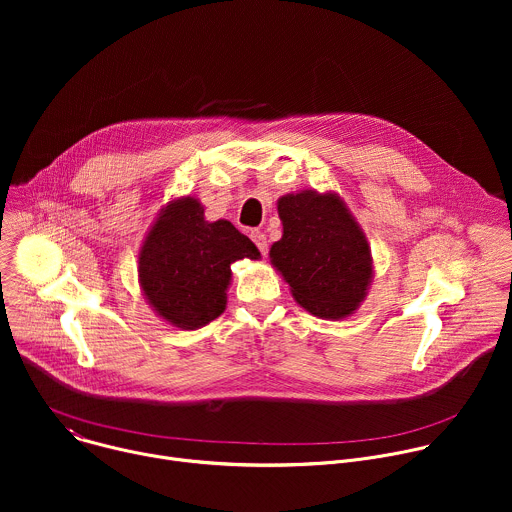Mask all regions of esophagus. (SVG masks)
I'll list each match as a JSON object with an SVG mask.
<instances>
[{
    "label": "esophagus",
    "mask_w": 512,
    "mask_h": 512,
    "mask_svg": "<svg viewBox=\"0 0 512 512\" xmlns=\"http://www.w3.org/2000/svg\"><path fill=\"white\" fill-rule=\"evenodd\" d=\"M251 239H253V243L257 245V249L261 251V255H267V249H269L267 237H265L261 231H251Z\"/></svg>",
    "instance_id": "esophagus-1"
}]
</instances>
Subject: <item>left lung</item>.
<instances>
[{
  "label": "left lung",
  "instance_id": "left-lung-1",
  "mask_svg": "<svg viewBox=\"0 0 512 512\" xmlns=\"http://www.w3.org/2000/svg\"><path fill=\"white\" fill-rule=\"evenodd\" d=\"M283 235L269 259L310 314L342 320L369 294L373 255L367 235L336 192L302 190L277 200Z\"/></svg>",
  "mask_w": 512,
  "mask_h": 512
}]
</instances>
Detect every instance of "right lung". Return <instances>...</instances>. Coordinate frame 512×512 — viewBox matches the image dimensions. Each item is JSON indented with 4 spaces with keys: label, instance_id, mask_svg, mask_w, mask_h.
Instances as JSON below:
<instances>
[{
    "label": "right lung",
    "instance_id": "obj_1",
    "mask_svg": "<svg viewBox=\"0 0 512 512\" xmlns=\"http://www.w3.org/2000/svg\"><path fill=\"white\" fill-rule=\"evenodd\" d=\"M261 259L249 237L229 221H206L194 196L170 200L143 239L139 285L152 310L170 326L196 330L227 308L231 263Z\"/></svg>",
    "mask_w": 512,
    "mask_h": 512
}]
</instances>
